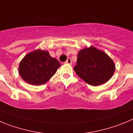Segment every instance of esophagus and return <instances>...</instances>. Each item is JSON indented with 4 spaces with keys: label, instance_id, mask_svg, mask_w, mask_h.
Returning a JSON list of instances; mask_svg holds the SVG:
<instances>
[{
    "label": "esophagus",
    "instance_id": "1",
    "mask_svg": "<svg viewBox=\"0 0 133 133\" xmlns=\"http://www.w3.org/2000/svg\"><path fill=\"white\" fill-rule=\"evenodd\" d=\"M72 60H71V58H68L67 60H66V64H72Z\"/></svg>",
    "mask_w": 133,
    "mask_h": 133
}]
</instances>
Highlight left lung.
<instances>
[{"label":"left lung","instance_id":"left-lung-1","mask_svg":"<svg viewBox=\"0 0 133 133\" xmlns=\"http://www.w3.org/2000/svg\"><path fill=\"white\" fill-rule=\"evenodd\" d=\"M77 63L74 67L76 73L92 86L107 83L112 77L116 69L112 58L93 46L79 50Z\"/></svg>","mask_w":133,"mask_h":133}]
</instances>
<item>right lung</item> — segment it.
Returning <instances> with one entry per match:
<instances>
[{
  "label": "right lung",
  "mask_w": 133,
  "mask_h": 133,
  "mask_svg": "<svg viewBox=\"0 0 133 133\" xmlns=\"http://www.w3.org/2000/svg\"><path fill=\"white\" fill-rule=\"evenodd\" d=\"M57 59L46 50L36 49L21 60L18 72L23 81L32 85L45 84L61 66Z\"/></svg>",
  "instance_id": "obj_1"
}]
</instances>
